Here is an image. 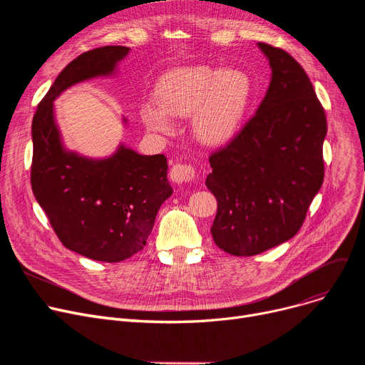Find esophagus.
Wrapping results in <instances>:
<instances>
[{"label":"esophagus","instance_id":"obj_1","mask_svg":"<svg viewBox=\"0 0 365 365\" xmlns=\"http://www.w3.org/2000/svg\"><path fill=\"white\" fill-rule=\"evenodd\" d=\"M195 176H197V171L190 164L178 163L170 170V178L176 183H189L195 179Z\"/></svg>","mask_w":365,"mask_h":365}]
</instances>
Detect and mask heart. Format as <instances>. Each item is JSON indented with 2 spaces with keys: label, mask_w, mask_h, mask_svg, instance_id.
Returning a JSON list of instances; mask_svg holds the SVG:
<instances>
[{
  "label": "heart",
  "mask_w": 365,
  "mask_h": 365,
  "mask_svg": "<svg viewBox=\"0 0 365 365\" xmlns=\"http://www.w3.org/2000/svg\"><path fill=\"white\" fill-rule=\"evenodd\" d=\"M250 81L235 69L186 66L167 72L155 86V103L140 109L143 124L158 133L171 130L170 118L192 117L195 138L208 146L234 133L244 110Z\"/></svg>",
  "instance_id": "heart-1"
}]
</instances>
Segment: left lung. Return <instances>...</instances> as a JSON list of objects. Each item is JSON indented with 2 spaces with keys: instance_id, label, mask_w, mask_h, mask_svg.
Returning <instances> with one entry per match:
<instances>
[{
  "instance_id": "obj_1",
  "label": "left lung",
  "mask_w": 365,
  "mask_h": 365,
  "mask_svg": "<svg viewBox=\"0 0 365 365\" xmlns=\"http://www.w3.org/2000/svg\"><path fill=\"white\" fill-rule=\"evenodd\" d=\"M272 78L256 113L210 155L205 186L217 200L212 235L232 256L293 238L324 180L325 110L309 76L282 48L257 44Z\"/></svg>"
}]
</instances>
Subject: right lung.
<instances>
[{"mask_svg": "<svg viewBox=\"0 0 365 365\" xmlns=\"http://www.w3.org/2000/svg\"><path fill=\"white\" fill-rule=\"evenodd\" d=\"M128 47L106 46L73 59L54 80L32 120V192L54 234L69 250L99 262H121L143 250L161 204L173 194L167 158L120 146L110 158L65 150L53 101L68 87L109 75Z\"/></svg>", "mask_w": 365, "mask_h": 365, "instance_id": "obj_1", "label": "right lung"}]
</instances>
